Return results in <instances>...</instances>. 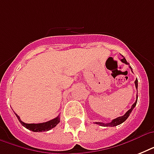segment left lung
<instances>
[{
	"mask_svg": "<svg viewBox=\"0 0 154 154\" xmlns=\"http://www.w3.org/2000/svg\"><path fill=\"white\" fill-rule=\"evenodd\" d=\"M121 60H122V62L125 63V64H126V65H129V63L127 62V60H125V58L122 56V58L121 59ZM129 68L131 69V71L133 72V70H132V68L129 66ZM135 86H136L137 89V79H136V81H135ZM137 98L136 101L134 102V104L133 105H132V107L130 109H129L128 111H127L126 112H125V114L123 115L122 117H117V118H115V119H113L111 122H109V123H102V122H95L96 124L97 125H100L101 126H109V127H113V126H117V125H118L122 124V123H123V122L125 121V120L129 117V116L130 115V113H131L132 110L134 109V107L136 106L137 105Z\"/></svg>",
	"mask_w": 154,
	"mask_h": 154,
	"instance_id": "obj_1",
	"label": "left lung"
}]
</instances>
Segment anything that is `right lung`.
Here are the masks:
<instances>
[{
	"instance_id": "add662e5",
	"label": "right lung",
	"mask_w": 154,
	"mask_h": 154,
	"mask_svg": "<svg viewBox=\"0 0 154 154\" xmlns=\"http://www.w3.org/2000/svg\"><path fill=\"white\" fill-rule=\"evenodd\" d=\"M17 119L23 126L25 127L26 129H29L31 131L33 132H43V131H49L51 129L54 128L60 122V117L58 116L56 118L53 120H50L47 122H43V123H38V124H26L25 122H23L20 120V117L17 113H15Z\"/></svg>"
}]
</instances>
